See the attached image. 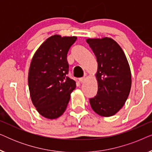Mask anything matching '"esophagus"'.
Segmentation results:
<instances>
[{
  "mask_svg": "<svg viewBox=\"0 0 152 152\" xmlns=\"http://www.w3.org/2000/svg\"><path fill=\"white\" fill-rule=\"evenodd\" d=\"M85 80H86V77H81L79 79V81H80V82L81 83H83Z\"/></svg>",
  "mask_w": 152,
  "mask_h": 152,
  "instance_id": "obj_1",
  "label": "esophagus"
}]
</instances>
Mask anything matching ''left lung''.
<instances>
[{"label":"left lung","instance_id":"8db88e82","mask_svg":"<svg viewBox=\"0 0 152 152\" xmlns=\"http://www.w3.org/2000/svg\"><path fill=\"white\" fill-rule=\"evenodd\" d=\"M86 42L97 61L98 89L97 95L89 99L90 104L98 115L109 117L120 111L129 94V65L123 50L112 39H88Z\"/></svg>","mask_w":152,"mask_h":152}]
</instances>
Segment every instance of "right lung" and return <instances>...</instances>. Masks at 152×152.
I'll use <instances>...</instances> for the list:
<instances>
[{
    "label": "right lung",
    "instance_id": "obj_1",
    "mask_svg": "<svg viewBox=\"0 0 152 152\" xmlns=\"http://www.w3.org/2000/svg\"><path fill=\"white\" fill-rule=\"evenodd\" d=\"M76 40V37H49L31 61L28 75L31 99L37 111L48 119L64 113L76 87L75 82L67 75V54Z\"/></svg>",
    "mask_w": 152,
    "mask_h": 152
}]
</instances>
